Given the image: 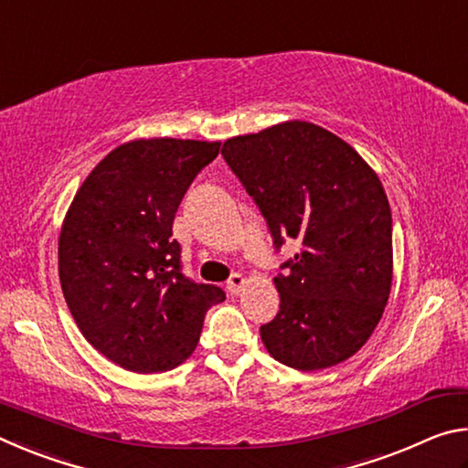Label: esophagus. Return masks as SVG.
<instances>
[{"instance_id":"1","label":"esophagus","mask_w":468,"mask_h":468,"mask_svg":"<svg viewBox=\"0 0 468 468\" xmlns=\"http://www.w3.org/2000/svg\"><path fill=\"white\" fill-rule=\"evenodd\" d=\"M245 282H248V279H245L243 274L235 272V274L229 276V281H227V291L231 292V295H237V292H239V291L243 289V284H245Z\"/></svg>"}]
</instances>
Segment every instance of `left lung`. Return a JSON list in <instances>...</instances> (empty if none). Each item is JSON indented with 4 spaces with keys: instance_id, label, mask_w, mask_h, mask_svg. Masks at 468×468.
<instances>
[{
    "instance_id": "8db88e82",
    "label": "left lung",
    "mask_w": 468,
    "mask_h": 468,
    "mask_svg": "<svg viewBox=\"0 0 468 468\" xmlns=\"http://www.w3.org/2000/svg\"><path fill=\"white\" fill-rule=\"evenodd\" d=\"M225 161L281 250V310L260 328L276 361L318 371L353 357L376 330L392 287V215L382 181L357 150L310 122L229 138Z\"/></svg>"
}]
</instances>
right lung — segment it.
Segmentation results:
<instances>
[{"mask_svg": "<svg viewBox=\"0 0 468 468\" xmlns=\"http://www.w3.org/2000/svg\"><path fill=\"white\" fill-rule=\"evenodd\" d=\"M220 142L150 138L117 146L78 189L59 233V281L84 338L117 366L184 363L225 291L181 274L173 218Z\"/></svg>", "mask_w": 468, "mask_h": 468, "instance_id": "obj_1", "label": "right lung"}]
</instances>
